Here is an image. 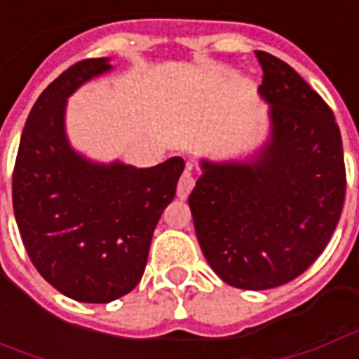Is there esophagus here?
I'll return each mask as SVG.
<instances>
[{
  "label": "esophagus",
  "mask_w": 359,
  "mask_h": 359,
  "mask_svg": "<svg viewBox=\"0 0 359 359\" xmlns=\"http://www.w3.org/2000/svg\"><path fill=\"white\" fill-rule=\"evenodd\" d=\"M194 172H192V165L187 163V169L182 172V177L179 180V187H177V196H179L180 200H184L188 198V194L192 192V188H194Z\"/></svg>",
  "instance_id": "1"
}]
</instances>
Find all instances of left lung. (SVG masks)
<instances>
[{"mask_svg":"<svg viewBox=\"0 0 359 359\" xmlns=\"http://www.w3.org/2000/svg\"><path fill=\"white\" fill-rule=\"evenodd\" d=\"M256 57L269 136L248 159H202L188 198L208 264L244 290L275 288L308 269L331 241L346 192L331 107L285 61Z\"/></svg>","mask_w":359,"mask_h":359,"instance_id":"left-lung-1","label":"left lung"}]
</instances>
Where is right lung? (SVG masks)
I'll list each match as a JSON object with an SVG mask.
<instances>
[{
    "label": "right lung",
    "instance_id": "add662e5",
    "mask_svg": "<svg viewBox=\"0 0 359 359\" xmlns=\"http://www.w3.org/2000/svg\"><path fill=\"white\" fill-rule=\"evenodd\" d=\"M109 57L84 59L59 74L30 109L13 172V210L30 262L76 302L107 304L140 283L163 210L184 159L138 169L97 163L71 146L67 100L109 73Z\"/></svg>",
    "mask_w": 359,
    "mask_h": 359
}]
</instances>
